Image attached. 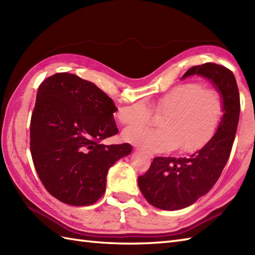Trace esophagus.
Wrapping results in <instances>:
<instances>
[{
  "label": "esophagus",
  "instance_id": "34e87169",
  "mask_svg": "<svg viewBox=\"0 0 255 255\" xmlns=\"http://www.w3.org/2000/svg\"><path fill=\"white\" fill-rule=\"evenodd\" d=\"M136 150H137V151H139V152H141V153L147 154L148 156H150V158H152V156H153V154H152V153H150V152H148V151H144V150L140 149V148H136Z\"/></svg>",
  "mask_w": 255,
  "mask_h": 255
}]
</instances>
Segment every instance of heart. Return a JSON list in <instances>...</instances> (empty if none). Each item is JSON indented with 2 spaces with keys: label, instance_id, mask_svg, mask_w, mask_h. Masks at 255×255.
Returning <instances> with one entry per match:
<instances>
[{
  "label": "heart",
  "instance_id": "1",
  "mask_svg": "<svg viewBox=\"0 0 255 255\" xmlns=\"http://www.w3.org/2000/svg\"><path fill=\"white\" fill-rule=\"evenodd\" d=\"M152 112L163 116L161 129L129 128L124 138L144 150L162 152L180 148L194 152L205 147L218 131L225 114L224 97L218 90L200 82L180 84L160 96L151 108L143 101L134 102L118 112V121L125 126L148 125Z\"/></svg>",
  "mask_w": 255,
  "mask_h": 255
}]
</instances>
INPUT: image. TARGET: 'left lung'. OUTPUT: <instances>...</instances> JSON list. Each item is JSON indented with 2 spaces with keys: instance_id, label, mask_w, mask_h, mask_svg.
<instances>
[{
  "instance_id": "left-lung-1",
  "label": "left lung",
  "mask_w": 255,
  "mask_h": 255,
  "mask_svg": "<svg viewBox=\"0 0 255 255\" xmlns=\"http://www.w3.org/2000/svg\"><path fill=\"white\" fill-rule=\"evenodd\" d=\"M198 74L209 79L225 102V114L214 138L187 158L156 156L138 185L147 202L156 208L175 210L185 208L207 194L218 181L229 159L240 115V95L231 70L207 62L188 69L183 75Z\"/></svg>"
}]
</instances>
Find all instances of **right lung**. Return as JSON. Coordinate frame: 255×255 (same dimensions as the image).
I'll return each mask as SVG.
<instances>
[{"mask_svg": "<svg viewBox=\"0 0 255 255\" xmlns=\"http://www.w3.org/2000/svg\"><path fill=\"white\" fill-rule=\"evenodd\" d=\"M112 99L93 83L56 73L38 88L30 119V153L42 185L72 206L105 193L108 169L131 152L129 143L102 144L118 132Z\"/></svg>", "mask_w": 255, "mask_h": 255, "instance_id": "obj_1", "label": "right lung"}]
</instances>
